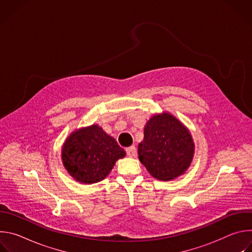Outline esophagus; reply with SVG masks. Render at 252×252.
I'll list each match as a JSON object with an SVG mask.
<instances>
[{
  "mask_svg": "<svg viewBox=\"0 0 252 252\" xmlns=\"http://www.w3.org/2000/svg\"><path fill=\"white\" fill-rule=\"evenodd\" d=\"M126 155H127L128 157H130V158H132V157H134V156L136 155V149H135V147H129V148H127V149L126 150Z\"/></svg>",
  "mask_w": 252,
  "mask_h": 252,
  "instance_id": "obj_1",
  "label": "esophagus"
}]
</instances>
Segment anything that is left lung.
Instances as JSON below:
<instances>
[{
    "instance_id": "1",
    "label": "left lung",
    "mask_w": 252,
    "mask_h": 252,
    "mask_svg": "<svg viewBox=\"0 0 252 252\" xmlns=\"http://www.w3.org/2000/svg\"><path fill=\"white\" fill-rule=\"evenodd\" d=\"M143 132L138 158L155 178L167 182L186 172L193 158L194 142L181 122L168 113L155 115Z\"/></svg>"
}]
</instances>
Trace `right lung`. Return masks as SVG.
<instances>
[{"instance_id": "right-lung-1", "label": "right lung", "mask_w": 252, "mask_h": 252, "mask_svg": "<svg viewBox=\"0 0 252 252\" xmlns=\"http://www.w3.org/2000/svg\"><path fill=\"white\" fill-rule=\"evenodd\" d=\"M126 152L100 126L93 125L71 132L62 149V160L70 176L82 184H95L110 173Z\"/></svg>"}]
</instances>
